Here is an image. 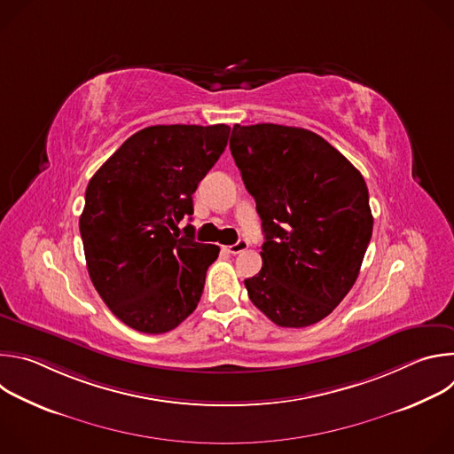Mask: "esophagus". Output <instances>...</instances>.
I'll list each match as a JSON object with an SVG mask.
<instances>
[{
	"instance_id": "obj_1",
	"label": "esophagus",
	"mask_w": 454,
	"mask_h": 454,
	"mask_svg": "<svg viewBox=\"0 0 454 454\" xmlns=\"http://www.w3.org/2000/svg\"><path fill=\"white\" fill-rule=\"evenodd\" d=\"M244 249H247V240H244V239L237 240V242L231 244V246H226V251L231 253V254H239V253H242Z\"/></svg>"
}]
</instances>
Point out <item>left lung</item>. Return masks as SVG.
<instances>
[{
  "label": "left lung",
  "instance_id": "1",
  "mask_svg": "<svg viewBox=\"0 0 454 454\" xmlns=\"http://www.w3.org/2000/svg\"><path fill=\"white\" fill-rule=\"evenodd\" d=\"M230 151L262 219V270L246 278L278 327H309L352 289L373 217L361 172L301 127L233 125Z\"/></svg>",
  "mask_w": 454,
  "mask_h": 454
}]
</instances>
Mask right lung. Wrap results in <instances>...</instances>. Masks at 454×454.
I'll return each mask as SVG.
<instances>
[{"instance_id":"1","label":"right lung","mask_w":454,"mask_h":454,"mask_svg":"<svg viewBox=\"0 0 454 454\" xmlns=\"http://www.w3.org/2000/svg\"><path fill=\"white\" fill-rule=\"evenodd\" d=\"M230 127L151 125L95 172L79 221L90 278L125 325L163 334L196 310L219 246L193 240L192 193L224 153Z\"/></svg>"}]
</instances>
